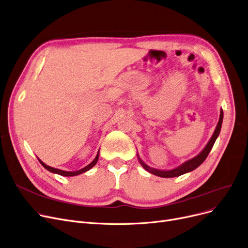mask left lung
Masks as SVG:
<instances>
[{
    "mask_svg": "<svg viewBox=\"0 0 248 248\" xmlns=\"http://www.w3.org/2000/svg\"><path fill=\"white\" fill-rule=\"evenodd\" d=\"M222 123H223V110L221 109L220 111V117H219V122H218V124L216 126V128H215V132L212 136V138L210 139V141L208 142V144L206 145V147H204L202 149V152L200 154H198L196 157L191 158L190 160H187L186 161L185 163H182L181 165H179L178 167L174 168V169H171V170H159V169H155V168H152L148 166L144 161L139 157V154H137V157L139 159V162L140 164H141L145 170H147L148 172H150V173H152L154 175H157V176H160V177H177V176H180L182 174L185 173H187V172H190L192 170H195L196 168H198L204 160H206V158L208 157L210 151L212 150L215 142H216L217 138L219 137V134H220V131H221V127H222Z\"/></svg>",
    "mask_w": 248,
    "mask_h": 248,
    "instance_id": "left-lung-1",
    "label": "left lung"
}]
</instances>
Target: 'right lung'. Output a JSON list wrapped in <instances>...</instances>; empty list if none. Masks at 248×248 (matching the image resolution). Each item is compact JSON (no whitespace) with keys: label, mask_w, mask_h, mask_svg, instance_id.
I'll return each mask as SVG.
<instances>
[{"label":"right lung","mask_w":248,"mask_h":248,"mask_svg":"<svg viewBox=\"0 0 248 248\" xmlns=\"http://www.w3.org/2000/svg\"><path fill=\"white\" fill-rule=\"evenodd\" d=\"M98 158H99V151H98L97 155H96V157L94 158V160L92 161V162H91L89 165H87V166L84 167V168H82V169H80V170H77V171H64V170H61V169L53 168V167H50V166L46 165V163L42 162V161H41L40 159H38V158H37V159L39 160V162H40V164H41L42 166H44L46 170H48V171L52 172V173H57V174L62 175V176H76V175H79V174H81V173H84V172H86V171L90 170V169H91V168H92L96 163H97Z\"/></svg>","instance_id":"1"}]
</instances>
